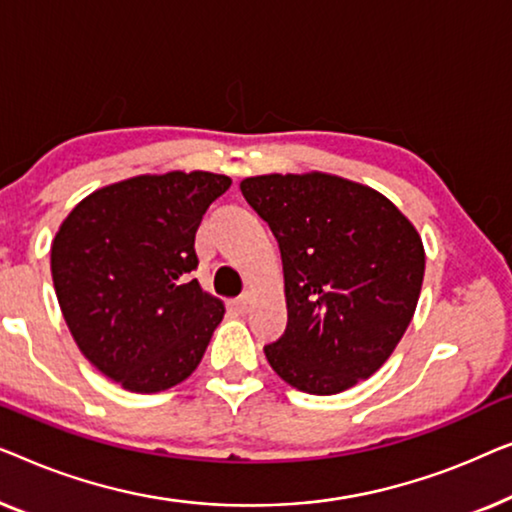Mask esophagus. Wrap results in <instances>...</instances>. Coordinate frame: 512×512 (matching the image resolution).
<instances>
[{"mask_svg": "<svg viewBox=\"0 0 512 512\" xmlns=\"http://www.w3.org/2000/svg\"><path fill=\"white\" fill-rule=\"evenodd\" d=\"M250 306H253V292H243L239 297V308L241 311H250Z\"/></svg>", "mask_w": 512, "mask_h": 512, "instance_id": "1", "label": "esophagus"}]
</instances>
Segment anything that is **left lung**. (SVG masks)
I'll return each mask as SVG.
<instances>
[{
  "mask_svg": "<svg viewBox=\"0 0 512 512\" xmlns=\"http://www.w3.org/2000/svg\"><path fill=\"white\" fill-rule=\"evenodd\" d=\"M241 192L283 257L287 329L264 348L271 369L320 397L371 378L415 315L420 232L385 194L325 171L250 176Z\"/></svg>",
  "mask_w": 512,
  "mask_h": 512,
  "instance_id": "8db88e82",
  "label": "left lung"
}]
</instances>
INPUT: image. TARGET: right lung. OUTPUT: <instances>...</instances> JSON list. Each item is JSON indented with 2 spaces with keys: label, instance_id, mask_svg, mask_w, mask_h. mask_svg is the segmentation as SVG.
<instances>
[{
  "label": "right lung",
  "instance_id": "obj_1",
  "mask_svg": "<svg viewBox=\"0 0 512 512\" xmlns=\"http://www.w3.org/2000/svg\"><path fill=\"white\" fill-rule=\"evenodd\" d=\"M232 178L141 174L71 208L50 243L64 322L85 359L122 390L155 394L192 376L225 304L187 280L194 234Z\"/></svg>",
  "mask_w": 512,
  "mask_h": 512
}]
</instances>
